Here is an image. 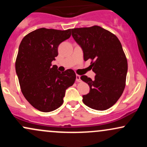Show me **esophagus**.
Here are the masks:
<instances>
[{"label":"esophagus","instance_id":"esophagus-1","mask_svg":"<svg viewBox=\"0 0 147 147\" xmlns=\"http://www.w3.org/2000/svg\"><path fill=\"white\" fill-rule=\"evenodd\" d=\"M76 82H81V76L79 75H76Z\"/></svg>","mask_w":147,"mask_h":147}]
</instances>
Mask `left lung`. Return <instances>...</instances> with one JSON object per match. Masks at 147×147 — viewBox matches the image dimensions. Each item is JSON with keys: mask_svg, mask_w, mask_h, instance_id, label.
<instances>
[{"mask_svg": "<svg viewBox=\"0 0 147 147\" xmlns=\"http://www.w3.org/2000/svg\"><path fill=\"white\" fill-rule=\"evenodd\" d=\"M71 31L83 50L84 61L92 60L90 66L96 74L93 80L81 77L90 87L83 102L95 110H106L117 102L125 88L128 64L122 44L115 35L97 25Z\"/></svg>", "mask_w": 147, "mask_h": 147, "instance_id": "left-lung-1", "label": "left lung"}]
</instances>
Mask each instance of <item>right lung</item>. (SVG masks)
<instances>
[{
	"instance_id": "1",
	"label": "right lung",
	"mask_w": 147,
	"mask_h": 147,
	"mask_svg": "<svg viewBox=\"0 0 147 147\" xmlns=\"http://www.w3.org/2000/svg\"><path fill=\"white\" fill-rule=\"evenodd\" d=\"M70 36V29L40 28L27 34L20 43L15 67L22 93L42 112L60 107L65 90L75 83L74 70L61 72L56 65H52L58 55L59 45Z\"/></svg>"
}]
</instances>
